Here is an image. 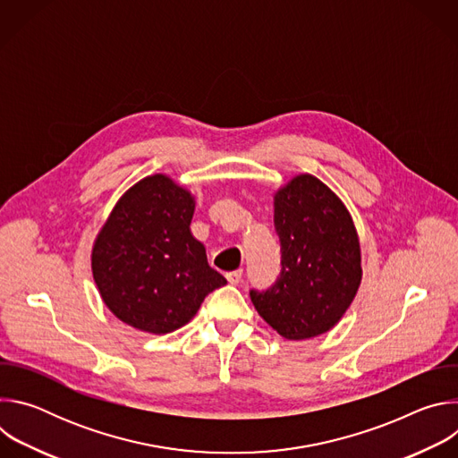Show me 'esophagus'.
Masks as SVG:
<instances>
[{
  "label": "esophagus",
  "instance_id": "1",
  "mask_svg": "<svg viewBox=\"0 0 458 458\" xmlns=\"http://www.w3.org/2000/svg\"><path fill=\"white\" fill-rule=\"evenodd\" d=\"M226 279H228L230 284H239L241 279H242V270H235V272L226 274Z\"/></svg>",
  "mask_w": 458,
  "mask_h": 458
}]
</instances>
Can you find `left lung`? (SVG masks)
Wrapping results in <instances>:
<instances>
[{
    "mask_svg": "<svg viewBox=\"0 0 458 458\" xmlns=\"http://www.w3.org/2000/svg\"><path fill=\"white\" fill-rule=\"evenodd\" d=\"M274 207L281 276L250 299L284 339H311L334 328L360 286L357 230L344 203L310 174L279 188Z\"/></svg>",
    "mask_w": 458,
    "mask_h": 458,
    "instance_id": "left-lung-1",
    "label": "left lung"
}]
</instances>
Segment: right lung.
Here are the masks:
<instances>
[{
	"mask_svg": "<svg viewBox=\"0 0 458 458\" xmlns=\"http://www.w3.org/2000/svg\"><path fill=\"white\" fill-rule=\"evenodd\" d=\"M193 195L163 174L123 193L92 248V274L108 310L148 334H170L226 284L190 232Z\"/></svg>",
	"mask_w": 458,
	"mask_h": 458,
	"instance_id": "add662e5",
	"label": "right lung"
}]
</instances>
